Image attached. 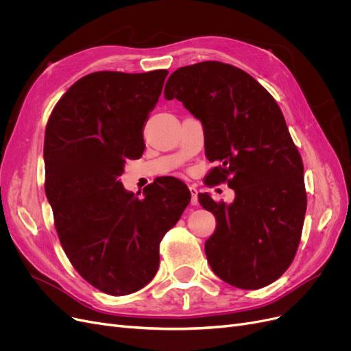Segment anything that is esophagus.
Segmentation results:
<instances>
[{"label": "esophagus", "mask_w": 351, "mask_h": 351, "mask_svg": "<svg viewBox=\"0 0 351 351\" xmlns=\"http://www.w3.org/2000/svg\"><path fill=\"white\" fill-rule=\"evenodd\" d=\"M189 192H191V196H192L191 205L196 206L197 205V189L195 186H189Z\"/></svg>", "instance_id": "obj_1"}]
</instances>
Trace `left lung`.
Listing matches in <instances>:
<instances>
[{"mask_svg": "<svg viewBox=\"0 0 351 351\" xmlns=\"http://www.w3.org/2000/svg\"><path fill=\"white\" fill-rule=\"evenodd\" d=\"M165 98L204 123L206 156L219 163L209 182L236 193L232 205L197 196L216 217L205 243L212 270L246 290L278 280L296 256L307 208L303 160L278 102L247 72L219 61L176 69Z\"/></svg>", "mask_w": 351, "mask_h": 351, "instance_id": "8db88e82", "label": "left lung"}]
</instances>
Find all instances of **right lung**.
<instances>
[{
	"instance_id": "right-lung-1",
	"label": "right lung",
	"mask_w": 351,
	"mask_h": 351,
	"mask_svg": "<svg viewBox=\"0 0 351 351\" xmlns=\"http://www.w3.org/2000/svg\"><path fill=\"white\" fill-rule=\"evenodd\" d=\"M98 71L73 84L45 128V193L61 246L95 289L125 296L149 283L159 243L191 202L182 180L165 176L139 199L123 189L126 159L141 158L142 129L168 75Z\"/></svg>"
}]
</instances>
